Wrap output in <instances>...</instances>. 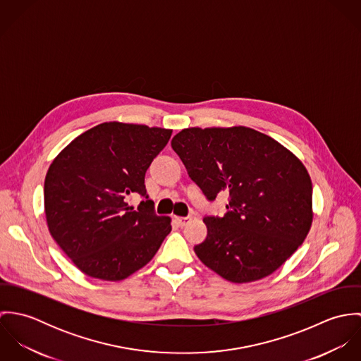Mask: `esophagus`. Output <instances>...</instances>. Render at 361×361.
I'll return each instance as SVG.
<instances>
[{
    "label": "esophagus",
    "mask_w": 361,
    "mask_h": 361,
    "mask_svg": "<svg viewBox=\"0 0 361 361\" xmlns=\"http://www.w3.org/2000/svg\"><path fill=\"white\" fill-rule=\"evenodd\" d=\"M175 221L178 222L179 226H186L192 221V216H176Z\"/></svg>",
    "instance_id": "obj_1"
}]
</instances>
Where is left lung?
Returning <instances> with one entry per match:
<instances>
[{
    "label": "left lung",
    "mask_w": 361,
    "mask_h": 361,
    "mask_svg": "<svg viewBox=\"0 0 361 361\" xmlns=\"http://www.w3.org/2000/svg\"><path fill=\"white\" fill-rule=\"evenodd\" d=\"M171 146L208 202L229 195L224 216L207 215L195 253L235 283L276 271L305 242L312 222V186L298 157L245 126L189 128Z\"/></svg>",
    "instance_id": "8db88e82"
}]
</instances>
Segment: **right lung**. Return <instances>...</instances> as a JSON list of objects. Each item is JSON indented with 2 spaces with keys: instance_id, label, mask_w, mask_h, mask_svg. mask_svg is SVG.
Here are the masks:
<instances>
[{
  "instance_id": "right-lung-1",
  "label": "right lung",
  "mask_w": 361,
  "mask_h": 361,
  "mask_svg": "<svg viewBox=\"0 0 361 361\" xmlns=\"http://www.w3.org/2000/svg\"><path fill=\"white\" fill-rule=\"evenodd\" d=\"M172 130L121 122L100 123L52 161L44 182V208L54 240L86 275L121 281L154 257L171 232L145 185L146 171ZM130 194L144 202L137 210Z\"/></svg>"
}]
</instances>
